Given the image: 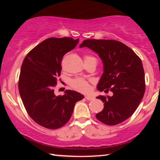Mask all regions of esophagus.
Masks as SVG:
<instances>
[{
	"mask_svg": "<svg viewBox=\"0 0 160 160\" xmlns=\"http://www.w3.org/2000/svg\"><path fill=\"white\" fill-rule=\"evenodd\" d=\"M85 99L87 100H92V99H94V97L92 96H90V95H87V96H85Z\"/></svg>",
	"mask_w": 160,
	"mask_h": 160,
	"instance_id": "1",
	"label": "esophagus"
}]
</instances>
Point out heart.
Here are the masks:
<instances>
[{"label": "heart", "mask_w": 160, "mask_h": 160, "mask_svg": "<svg viewBox=\"0 0 160 160\" xmlns=\"http://www.w3.org/2000/svg\"><path fill=\"white\" fill-rule=\"evenodd\" d=\"M90 57V56H85ZM90 80H85L82 78H75L70 80V85L72 89L80 92H88L90 90Z\"/></svg>", "instance_id": "1"}]
</instances>
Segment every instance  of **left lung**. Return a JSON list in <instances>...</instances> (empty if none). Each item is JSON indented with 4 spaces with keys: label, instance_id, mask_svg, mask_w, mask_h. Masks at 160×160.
<instances>
[{
    "label": "left lung",
    "instance_id": "left-lung-1",
    "mask_svg": "<svg viewBox=\"0 0 160 160\" xmlns=\"http://www.w3.org/2000/svg\"><path fill=\"white\" fill-rule=\"evenodd\" d=\"M99 54L104 63V72L97 85L99 91L113 95H100L104 109L96 118L103 123L114 126L132 115L145 90L142 61L131 48L113 39H85L80 45Z\"/></svg>",
    "mask_w": 160,
    "mask_h": 160
}]
</instances>
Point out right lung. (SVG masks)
I'll return each mask as SVG.
<instances>
[{
	"label": "right lung",
	"mask_w": 160,
	"mask_h": 160,
	"mask_svg": "<svg viewBox=\"0 0 160 160\" xmlns=\"http://www.w3.org/2000/svg\"><path fill=\"white\" fill-rule=\"evenodd\" d=\"M79 39L51 37L29 51L22 65L18 81L22 101L29 116L48 129L63 126L75 103L84 96L72 90L56 96L54 88L61 75L63 56L76 47Z\"/></svg>",
	"instance_id": "obj_1"
}]
</instances>
